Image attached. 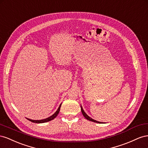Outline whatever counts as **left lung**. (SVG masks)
I'll list each match as a JSON object with an SVG mask.
<instances>
[{"mask_svg":"<svg viewBox=\"0 0 148 148\" xmlns=\"http://www.w3.org/2000/svg\"><path fill=\"white\" fill-rule=\"evenodd\" d=\"M81 112H82V115H84V116L85 117L87 120H89V121H93V122H95V123H102V122H99V121H96V120H94V119H92V118H90V116H88L87 115V114L85 113V112L84 111V110H83V108H82V107H81Z\"/></svg>","mask_w":148,"mask_h":148,"instance_id":"left-lung-1","label":"left lung"}]
</instances>
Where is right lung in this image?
<instances>
[{
  "mask_svg": "<svg viewBox=\"0 0 148 148\" xmlns=\"http://www.w3.org/2000/svg\"><path fill=\"white\" fill-rule=\"evenodd\" d=\"M61 106V104L60 105V107H59L58 109L57 110V111L55 113H54L52 116H51L47 118V119H43V120H30V119H27V120L33 122V123H46V122L49 121L51 120H53L54 119H55V118L58 116V113H59V112H60V110Z\"/></svg>",
  "mask_w": 148,
  "mask_h": 148,
  "instance_id": "add662e5",
  "label": "right lung"
}]
</instances>
